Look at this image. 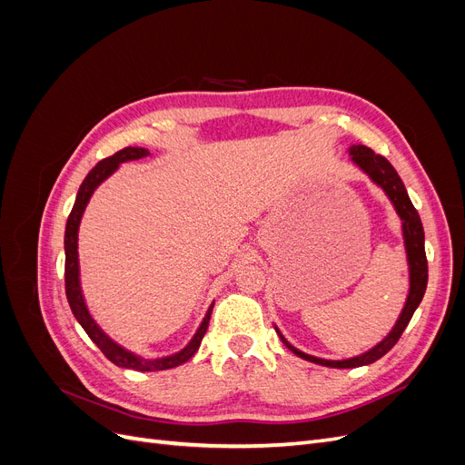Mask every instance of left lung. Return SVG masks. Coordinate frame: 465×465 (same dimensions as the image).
Segmentation results:
<instances>
[{
    "label": "left lung",
    "instance_id": "1",
    "mask_svg": "<svg viewBox=\"0 0 465 465\" xmlns=\"http://www.w3.org/2000/svg\"><path fill=\"white\" fill-rule=\"evenodd\" d=\"M349 157L353 161L361 171L367 174L378 188H382V192L388 195V200L391 202L393 209H396L398 217L401 219V232H403V244H405V254H407V265H410V292H407V301L403 311L396 322V326L391 328V331L384 337L382 341L376 343L372 349L364 351V353L351 357V359H341V361H328V359H320L314 355H306L297 347H292L283 333H281L277 328L275 331L279 333L281 341H283L294 355L311 361L316 364H322V367H330V369H355V367H364V364H371L378 361L380 357H384L388 351L398 343L401 337L403 330L410 323L413 312L417 311V306L423 301V294L427 291V279H429V267H427V256H425V231H423V223L419 219L417 209L413 207L410 195H407V190L403 186L401 178L398 176L396 168H393L382 154H376L372 149L364 147V145H353L349 147Z\"/></svg>",
    "mask_w": 465,
    "mask_h": 465
}]
</instances>
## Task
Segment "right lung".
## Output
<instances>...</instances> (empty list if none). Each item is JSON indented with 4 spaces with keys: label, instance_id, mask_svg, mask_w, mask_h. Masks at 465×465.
Segmentation results:
<instances>
[{
    "label": "right lung",
    "instance_id": "1",
    "mask_svg": "<svg viewBox=\"0 0 465 465\" xmlns=\"http://www.w3.org/2000/svg\"><path fill=\"white\" fill-rule=\"evenodd\" d=\"M151 154L147 149L143 147H125L118 153L112 154L108 159H103L98 163L93 171L83 180V184L79 186L77 198L74 203L72 213L67 217V224H65V236H64V248H65V294H67V302L72 306V312L75 316V320L81 323V328L87 331V335L93 340V343L103 351L104 357L108 361H112L116 367L122 369H132V371H139V372H154V371H166V369H174L184 364L186 361H190L195 351L200 349L203 335L207 331L209 326V318H211V311H213V304L209 306V311L203 318V322L200 323L198 331L193 333V337L190 340V343L178 351L174 355L168 357H159V359H143L132 351L124 349L122 345H118L114 340L101 330V326L94 322V318L91 316L85 297H83V289H81V277H79V252H77V234H79V224H81V217L85 213V207L91 200V195L94 193V190L103 184V182L118 171V166L122 163L128 161H137L143 159Z\"/></svg>",
    "mask_w": 465,
    "mask_h": 465
}]
</instances>
